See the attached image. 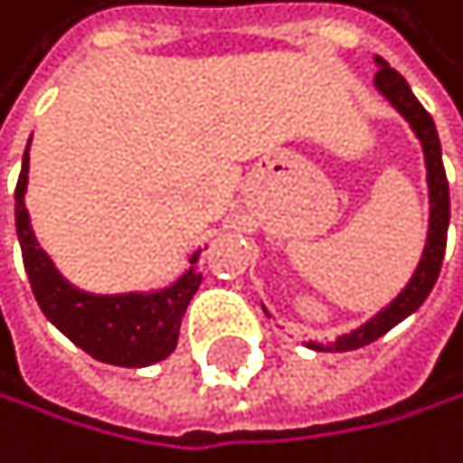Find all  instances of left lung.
Wrapping results in <instances>:
<instances>
[{
  "label": "left lung",
  "mask_w": 463,
  "mask_h": 463,
  "mask_svg": "<svg viewBox=\"0 0 463 463\" xmlns=\"http://www.w3.org/2000/svg\"><path fill=\"white\" fill-rule=\"evenodd\" d=\"M375 79L373 85L382 93L390 105L402 113V118L410 125L412 136L419 138L421 153H424V170H427V199H430V219H427V239H424V250L421 259L415 264V270L410 276V281L402 288V293L395 296L387 307L378 310L373 318H367L364 325H358L350 333L335 335V341L330 345H318V341H307L310 350L318 353H347V350H358L370 345V341L382 338L384 333H390L395 325H402L407 316H412L421 307L424 298L430 296L432 284L439 281L441 273V261H444V250H447V227H449V184H447V173H444V162H441V142H439V130L432 116L421 108V101L412 96L407 79L392 71L390 64L375 56ZM267 313V310H264Z\"/></svg>",
  "instance_id": "1"
}]
</instances>
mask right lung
I'll list each match as a JSON object with an SVG mask.
<instances>
[{
	"label": "right lung",
	"instance_id": "1",
	"mask_svg": "<svg viewBox=\"0 0 463 463\" xmlns=\"http://www.w3.org/2000/svg\"><path fill=\"white\" fill-rule=\"evenodd\" d=\"M31 138H27V147L22 156L14 210L24 273L31 279V290L44 318L101 364L138 370L165 362L175 350V345H179L184 310L202 284V247H196L187 256V267L165 288L128 293H90L76 288V284H71L59 273L53 259L44 253V247L33 233L31 213H27L24 204L27 170H31Z\"/></svg>",
	"mask_w": 463,
	"mask_h": 463
}]
</instances>
